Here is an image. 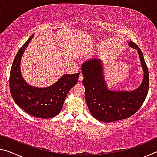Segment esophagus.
<instances>
[{
	"label": "esophagus",
	"instance_id": "34e87169",
	"mask_svg": "<svg viewBox=\"0 0 157 157\" xmlns=\"http://www.w3.org/2000/svg\"><path fill=\"white\" fill-rule=\"evenodd\" d=\"M83 78H84L83 75H82V74H80V75H79V82L82 81V79H83Z\"/></svg>",
	"mask_w": 157,
	"mask_h": 157
}]
</instances>
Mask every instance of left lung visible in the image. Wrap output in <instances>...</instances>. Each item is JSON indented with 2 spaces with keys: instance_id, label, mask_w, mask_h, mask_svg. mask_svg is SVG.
<instances>
[{
  "instance_id": "8db88e82",
  "label": "left lung",
  "mask_w": 157,
  "mask_h": 157,
  "mask_svg": "<svg viewBox=\"0 0 157 157\" xmlns=\"http://www.w3.org/2000/svg\"><path fill=\"white\" fill-rule=\"evenodd\" d=\"M129 45L137 50L144 72L141 84L134 91H114L109 89L99 59L93 58L82 63L85 100L91 115L98 121L111 123L128 118L139 109L147 97L150 81L147 66L139 46L133 41H129Z\"/></svg>"
}]
</instances>
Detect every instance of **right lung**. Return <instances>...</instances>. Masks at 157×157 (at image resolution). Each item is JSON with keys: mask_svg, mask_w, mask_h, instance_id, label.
Here are the masks:
<instances>
[{"mask_svg": "<svg viewBox=\"0 0 157 157\" xmlns=\"http://www.w3.org/2000/svg\"><path fill=\"white\" fill-rule=\"evenodd\" d=\"M33 36L18 50L12 63L10 76V93L17 105L26 113L39 118H53L62 111L68 93L78 81L79 73L65 74L54 84L46 88H36L26 83L21 75L20 63Z\"/></svg>", "mask_w": 157, "mask_h": 157, "instance_id": "1", "label": "right lung"}]
</instances>
